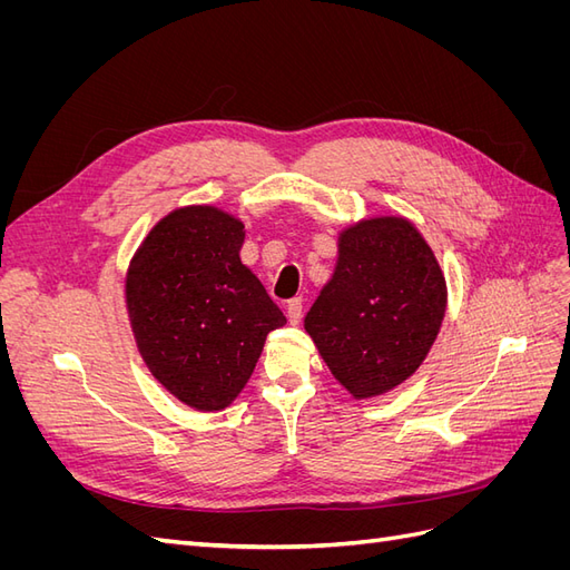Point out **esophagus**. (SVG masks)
<instances>
[{"instance_id": "34e87169", "label": "esophagus", "mask_w": 570, "mask_h": 570, "mask_svg": "<svg viewBox=\"0 0 570 570\" xmlns=\"http://www.w3.org/2000/svg\"><path fill=\"white\" fill-rule=\"evenodd\" d=\"M287 321L292 325H297L302 321V297H295L287 302Z\"/></svg>"}]
</instances>
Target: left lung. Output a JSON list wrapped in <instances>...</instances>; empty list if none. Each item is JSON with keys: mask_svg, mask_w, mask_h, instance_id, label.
Segmentation results:
<instances>
[{"mask_svg": "<svg viewBox=\"0 0 570 570\" xmlns=\"http://www.w3.org/2000/svg\"><path fill=\"white\" fill-rule=\"evenodd\" d=\"M444 312V273L423 235L402 216H375L340 233L335 273L304 331L335 381L368 400L416 373Z\"/></svg>", "mask_w": 570, "mask_h": 570, "instance_id": "1", "label": "left lung"}]
</instances>
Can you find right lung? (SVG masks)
<instances>
[{"mask_svg":"<svg viewBox=\"0 0 570 570\" xmlns=\"http://www.w3.org/2000/svg\"><path fill=\"white\" fill-rule=\"evenodd\" d=\"M245 223L216 206L170 212L126 275L132 335L157 381L197 411L243 392L266 335L287 321L243 264Z\"/></svg>","mask_w":570,"mask_h":570,"instance_id":"add662e5","label":"right lung"}]
</instances>
